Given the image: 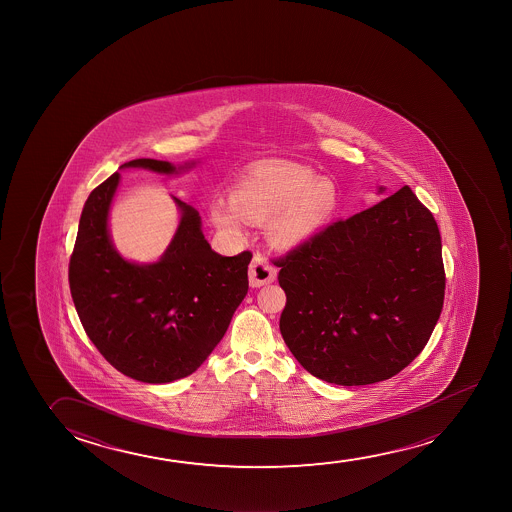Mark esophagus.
Segmentation results:
<instances>
[{
  "label": "esophagus",
  "instance_id": "34e87169",
  "mask_svg": "<svg viewBox=\"0 0 512 512\" xmlns=\"http://www.w3.org/2000/svg\"><path fill=\"white\" fill-rule=\"evenodd\" d=\"M277 277V270L275 266L261 254H256L251 266H249V282L253 287L266 286V284H272L273 280Z\"/></svg>",
  "mask_w": 512,
  "mask_h": 512
}]
</instances>
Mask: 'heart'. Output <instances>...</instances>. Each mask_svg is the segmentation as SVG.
Wrapping results in <instances>:
<instances>
[{
	"label": "heart",
	"instance_id": "1",
	"mask_svg": "<svg viewBox=\"0 0 512 512\" xmlns=\"http://www.w3.org/2000/svg\"><path fill=\"white\" fill-rule=\"evenodd\" d=\"M232 204L212 202L209 216L219 230L239 237L242 218L268 223V237L275 246H300L328 223L338 191L333 181L317 178L307 165L268 162L247 172L232 190Z\"/></svg>",
	"mask_w": 512,
	"mask_h": 512
}]
</instances>
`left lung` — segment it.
Masks as SVG:
<instances>
[{
	"instance_id": "left-lung-1",
	"label": "left lung",
	"mask_w": 512,
	"mask_h": 512,
	"mask_svg": "<svg viewBox=\"0 0 512 512\" xmlns=\"http://www.w3.org/2000/svg\"><path fill=\"white\" fill-rule=\"evenodd\" d=\"M273 263L287 298L282 338L324 382L389 380L422 352L443 310L441 235L409 186Z\"/></svg>"
}]
</instances>
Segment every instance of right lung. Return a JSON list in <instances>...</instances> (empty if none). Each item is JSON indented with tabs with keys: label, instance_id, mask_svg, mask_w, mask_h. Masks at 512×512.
Returning <instances> with one entry per match:
<instances>
[{
	"label": "right lung",
	"instance_id": "right-lung-1",
	"mask_svg": "<svg viewBox=\"0 0 512 512\" xmlns=\"http://www.w3.org/2000/svg\"><path fill=\"white\" fill-rule=\"evenodd\" d=\"M123 167L176 174L190 165L137 158ZM118 181L111 174L83 205L69 289L85 333L113 368L137 382H174L195 373L225 336L246 298L253 254L214 253L198 212L174 198L183 214L171 246L157 263H129L108 232Z\"/></svg>",
	"mask_w": 512,
	"mask_h": 512
}]
</instances>
